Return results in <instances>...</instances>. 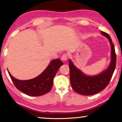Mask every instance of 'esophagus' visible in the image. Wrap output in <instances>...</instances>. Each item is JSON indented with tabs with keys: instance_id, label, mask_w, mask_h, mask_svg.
Wrapping results in <instances>:
<instances>
[{
	"instance_id": "esophagus-1",
	"label": "esophagus",
	"mask_w": 122,
	"mask_h": 122,
	"mask_svg": "<svg viewBox=\"0 0 122 122\" xmlns=\"http://www.w3.org/2000/svg\"><path fill=\"white\" fill-rule=\"evenodd\" d=\"M68 58V55L67 54H63L62 56H61L62 60H63L64 61L67 60Z\"/></svg>"
}]
</instances>
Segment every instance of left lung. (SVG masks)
<instances>
[{
  "label": "left lung",
  "mask_w": 122,
  "mask_h": 122,
  "mask_svg": "<svg viewBox=\"0 0 122 122\" xmlns=\"http://www.w3.org/2000/svg\"><path fill=\"white\" fill-rule=\"evenodd\" d=\"M101 33L109 39L111 46V63L106 71L97 75L88 76L74 66L70 60L69 61L71 87L75 92L80 94L88 96L100 92L108 85L115 71L116 65V54L114 45L108 33L103 31H101Z\"/></svg>",
  "instance_id": "obj_1"
}]
</instances>
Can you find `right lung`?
Wrapping results in <instances>:
<instances>
[{"label":"right lung","instance_id":"right-lung-1","mask_svg":"<svg viewBox=\"0 0 122 122\" xmlns=\"http://www.w3.org/2000/svg\"><path fill=\"white\" fill-rule=\"evenodd\" d=\"M63 65V63L60 59L53 60L42 73L36 78L28 80H17L9 71L8 73L18 90L29 96H39L45 95L51 90L54 77L59 68Z\"/></svg>","mask_w":122,"mask_h":122}]
</instances>
